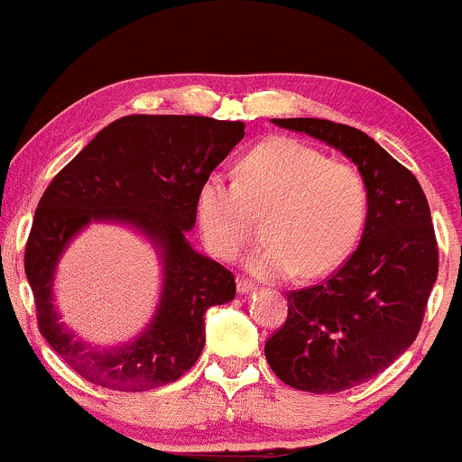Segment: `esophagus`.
Here are the masks:
<instances>
[{
	"mask_svg": "<svg viewBox=\"0 0 462 462\" xmlns=\"http://www.w3.org/2000/svg\"><path fill=\"white\" fill-rule=\"evenodd\" d=\"M236 291L241 295H247V293H252V291H256V284H254L252 280H247V278H238L236 280Z\"/></svg>",
	"mask_w": 462,
	"mask_h": 462,
	"instance_id": "esophagus-1",
	"label": "esophagus"
}]
</instances>
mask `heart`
<instances>
[{
  "label": "heart",
  "mask_w": 462,
  "mask_h": 462,
  "mask_svg": "<svg viewBox=\"0 0 462 462\" xmlns=\"http://www.w3.org/2000/svg\"><path fill=\"white\" fill-rule=\"evenodd\" d=\"M367 184L358 169L293 139L264 141L236 164L235 182L208 176L195 195V219L215 256L230 261L249 238V213L263 215L264 241L245 258L263 280L338 267L367 217Z\"/></svg>",
  "instance_id": "b5f03b06"
}]
</instances>
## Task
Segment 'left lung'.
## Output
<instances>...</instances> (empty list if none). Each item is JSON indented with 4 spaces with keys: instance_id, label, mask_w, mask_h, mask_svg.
<instances>
[{
    "instance_id": "8db88e82",
    "label": "left lung",
    "mask_w": 462,
    "mask_h": 462,
    "mask_svg": "<svg viewBox=\"0 0 462 462\" xmlns=\"http://www.w3.org/2000/svg\"><path fill=\"white\" fill-rule=\"evenodd\" d=\"M273 124L338 150L367 184L356 252L326 282L286 293V323L264 343L284 384L338 393L383 374L417 338L439 273L430 206L417 178L365 132L301 116Z\"/></svg>"
}]
</instances>
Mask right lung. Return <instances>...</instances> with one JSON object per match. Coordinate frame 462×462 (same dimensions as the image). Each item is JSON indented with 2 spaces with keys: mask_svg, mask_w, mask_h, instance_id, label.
<instances>
[{
  "mask_svg": "<svg viewBox=\"0 0 462 462\" xmlns=\"http://www.w3.org/2000/svg\"><path fill=\"white\" fill-rule=\"evenodd\" d=\"M245 136L243 121L195 115L121 116L51 180L32 221L25 275L39 328L73 371L113 391H150L176 383L206 343L204 315L235 300V275L190 245L195 195ZM93 223L128 226L157 252L162 293L146 328L104 348L61 321L53 282L68 245Z\"/></svg>",
  "mask_w": 462,
  "mask_h": 462,
  "instance_id": "right-lung-1",
  "label": "right lung"
}]
</instances>
